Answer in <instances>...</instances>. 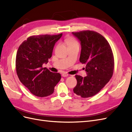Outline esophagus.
Segmentation results:
<instances>
[{
  "label": "esophagus",
  "mask_w": 132,
  "mask_h": 132,
  "mask_svg": "<svg viewBox=\"0 0 132 132\" xmlns=\"http://www.w3.org/2000/svg\"><path fill=\"white\" fill-rule=\"evenodd\" d=\"M69 75L67 73H62V76L63 77H68V76Z\"/></svg>",
  "instance_id": "1"
}]
</instances>
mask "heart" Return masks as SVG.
Segmentation results:
<instances>
[{
    "mask_svg": "<svg viewBox=\"0 0 132 132\" xmlns=\"http://www.w3.org/2000/svg\"><path fill=\"white\" fill-rule=\"evenodd\" d=\"M66 43L68 47L73 46H79L78 43L72 37H68L66 39Z\"/></svg>",
    "mask_w": 132,
    "mask_h": 132,
    "instance_id": "1",
    "label": "heart"
}]
</instances>
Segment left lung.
<instances>
[{"mask_svg": "<svg viewBox=\"0 0 132 132\" xmlns=\"http://www.w3.org/2000/svg\"><path fill=\"white\" fill-rule=\"evenodd\" d=\"M81 45L80 62L86 64L87 76L76 75L77 84L74 93L82 98L93 96L100 91L112 77L114 58L105 38L93 31L72 32Z\"/></svg>", "mask_w": 132, "mask_h": 132, "instance_id": "8db88e82", "label": "left lung"}]
</instances>
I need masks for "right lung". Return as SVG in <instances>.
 <instances>
[{
	"instance_id": "add662e5",
	"label": "right lung",
	"mask_w": 132,
	"mask_h": 132,
	"mask_svg": "<svg viewBox=\"0 0 132 132\" xmlns=\"http://www.w3.org/2000/svg\"><path fill=\"white\" fill-rule=\"evenodd\" d=\"M62 36L44 35L27 38L19 46L16 57V69L20 81L31 93L38 97L52 94L61 79L59 73H52L43 64L48 62L54 46Z\"/></svg>"
}]
</instances>
